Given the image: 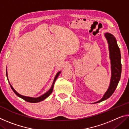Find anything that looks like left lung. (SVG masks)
<instances>
[{
	"label": "left lung",
	"instance_id": "1",
	"mask_svg": "<svg viewBox=\"0 0 129 129\" xmlns=\"http://www.w3.org/2000/svg\"><path fill=\"white\" fill-rule=\"evenodd\" d=\"M105 37L108 41L109 57L111 63V79L110 85L108 90L104 94L101 100L93 104L99 103L106 100L112 95L116 89L120 80L122 71L121 65V52L118 46L117 40L115 37L110 33L105 34Z\"/></svg>",
	"mask_w": 129,
	"mask_h": 129
}]
</instances>
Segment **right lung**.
Masks as SVG:
<instances>
[{
    "label": "right lung",
    "mask_w": 129,
    "mask_h": 129,
    "mask_svg": "<svg viewBox=\"0 0 129 129\" xmlns=\"http://www.w3.org/2000/svg\"><path fill=\"white\" fill-rule=\"evenodd\" d=\"M61 73V71L58 72L57 73L55 76V77H54V78L53 80V83H52V85L51 86V88L49 89L48 91H47L46 93H45L44 94H43V95H41L40 96H39L38 97H27V96H24V95H21L20 94L18 93L17 92V91L15 90L14 88H13L12 86L11 85V84L9 82V80H8V73H7V69H6V76H7V80L8 81V82H9V84L11 86V88L12 89V90L14 91V92L21 99H23L24 100H25V101H27V102H31V103H36V102H39L40 101H43L44 100L46 99L48 97V96L51 94L52 93V91H53V89L54 88V83H55V81L57 78L58 76H59V75Z\"/></svg>",
    "instance_id": "obj_1"
}]
</instances>
